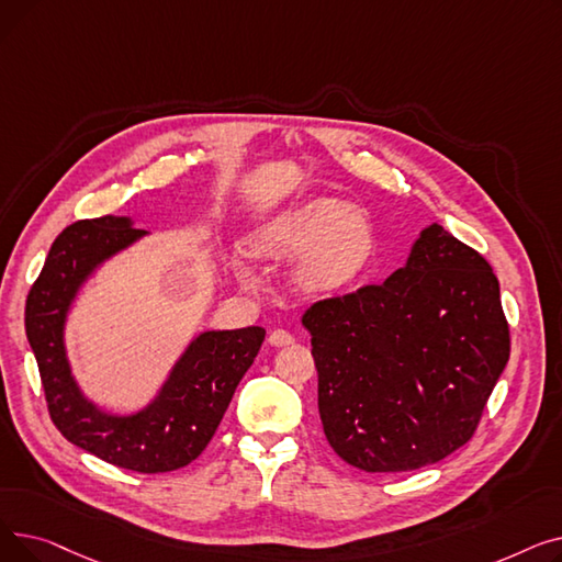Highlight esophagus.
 I'll list each match as a JSON object with an SVG mask.
<instances>
[{"label": "esophagus", "instance_id": "34e87169", "mask_svg": "<svg viewBox=\"0 0 562 562\" xmlns=\"http://www.w3.org/2000/svg\"><path fill=\"white\" fill-rule=\"evenodd\" d=\"M269 341L276 346V348H284V346H291L293 344V337L286 333V330H273Z\"/></svg>", "mask_w": 562, "mask_h": 562}]
</instances>
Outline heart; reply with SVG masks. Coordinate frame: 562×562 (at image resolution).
I'll use <instances>...</instances> for the list:
<instances>
[{
	"instance_id": "heart-1",
	"label": "heart",
	"mask_w": 562,
	"mask_h": 562,
	"mask_svg": "<svg viewBox=\"0 0 562 562\" xmlns=\"http://www.w3.org/2000/svg\"><path fill=\"white\" fill-rule=\"evenodd\" d=\"M259 252L273 259H299L296 278L312 293H337L356 282L375 250L369 214L337 200H312L273 218L257 236ZM239 280L259 289L257 276L241 266Z\"/></svg>"
}]
</instances>
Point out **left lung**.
<instances>
[{
    "label": "left lung",
    "instance_id": "8db88e82",
    "mask_svg": "<svg viewBox=\"0 0 562 562\" xmlns=\"http://www.w3.org/2000/svg\"><path fill=\"white\" fill-rule=\"evenodd\" d=\"M303 326L330 447L375 474L467 445L510 358L496 276L437 223L385 282L312 305Z\"/></svg>",
    "mask_w": 562,
    "mask_h": 562
}]
</instances>
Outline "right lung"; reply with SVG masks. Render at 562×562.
Returning a JSON list of instances; mask_svg holds the SVG:
<instances>
[{
  "label": "right lung",
  "mask_w": 562,
  "mask_h": 562,
  "mask_svg": "<svg viewBox=\"0 0 562 562\" xmlns=\"http://www.w3.org/2000/svg\"><path fill=\"white\" fill-rule=\"evenodd\" d=\"M145 236L150 232L136 229L132 216H104L66 227L29 291L24 330L38 362L49 417L61 435L109 464L161 474L189 464L210 445L266 330L248 326L198 333L157 394L138 409L113 412L88 396L68 358V316L86 282Z\"/></svg>",
  "instance_id": "add662e5"
}]
</instances>
